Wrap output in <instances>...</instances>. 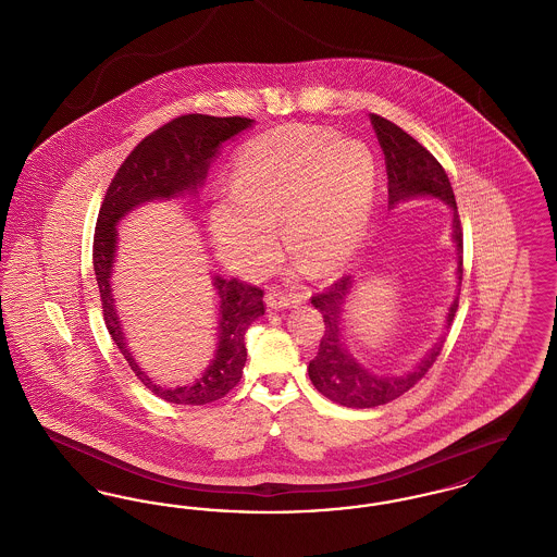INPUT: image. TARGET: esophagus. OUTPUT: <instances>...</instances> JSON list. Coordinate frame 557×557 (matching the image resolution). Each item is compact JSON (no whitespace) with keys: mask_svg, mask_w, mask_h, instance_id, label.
Returning a JSON list of instances; mask_svg holds the SVG:
<instances>
[{"mask_svg":"<svg viewBox=\"0 0 557 557\" xmlns=\"http://www.w3.org/2000/svg\"><path fill=\"white\" fill-rule=\"evenodd\" d=\"M300 302L298 296L294 294H284V292H267V305L271 309H290Z\"/></svg>","mask_w":557,"mask_h":557,"instance_id":"34e87169","label":"esophagus"}]
</instances>
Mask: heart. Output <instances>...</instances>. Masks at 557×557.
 I'll return each instance as SVG.
<instances>
[{
  "mask_svg": "<svg viewBox=\"0 0 557 557\" xmlns=\"http://www.w3.org/2000/svg\"><path fill=\"white\" fill-rule=\"evenodd\" d=\"M234 175V191L211 211L214 248L234 271L273 261L277 216L288 248L321 271L343 265L368 230L375 160L363 141L325 127H282L248 141Z\"/></svg>",
  "mask_w": 557,
  "mask_h": 557,
  "instance_id": "1",
  "label": "heart"
}]
</instances>
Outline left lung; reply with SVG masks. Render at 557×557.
<instances>
[{
    "label": "left lung",
    "instance_id": "8db88e82",
    "mask_svg": "<svg viewBox=\"0 0 557 557\" xmlns=\"http://www.w3.org/2000/svg\"><path fill=\"white\" fill-rule=\"evenodd\" d=\"M371 125L382 146L388 173V200L397 205L400 200L416 196H434L441 198L453 209V239L457 244V273L461 280L463 273V232L457 214L455 194L443 164L434 159L424 146L403 132L398 125L384 116L371 114ZM352 288L350 277H341L325 290L311 296L319 313L323 315V336L319 341V350L313 361H309V377L323 397L355 409H370L386 405L413 388L428 370L434 366L436 357L443 350V343L434 346L424 357V361L409 373L398 377L377 375L366 370L348 352L345 343V305ZM457 300L450 305L447 325L455 318Z\"/></svg>",
    "mask_w": 557,
    "mask_h": 557
}]
</instances>
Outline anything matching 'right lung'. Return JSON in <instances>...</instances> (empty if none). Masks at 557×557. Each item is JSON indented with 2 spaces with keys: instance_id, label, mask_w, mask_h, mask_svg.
Returning <instances> with one entry per match:
<instances>
[{
  "instance_id": "add662e5",
  "label": "right lung",
  "mask_w": 557,
  "mask_h": 557,
  "mask_svg": "<svg viewBox=\"0 0 557 557\" xmlns=\"http://www.w3.org/2000/svg\"><path fill=\"white\" fill-rule=\"evenodd\" d=\"M252 119L246 116H209L182 114L164 123L157 132L146 135L114 173L102 200L96 234H94V271L102 298V311L108 334L127 359L137 380L157 397L175 405H207L225 397L242 377L246 363L244 334L248 325L265 313L263 290L238 277H214V288L221 298L219 307V348L216 355L196 382L180 388H162L135 363L121 321L114 311L110 294V273L116 250V223L135 207L175 198L184 191H196L207 180V171L219 146L248 129Z\"/></svg>"
}]
</instances>
